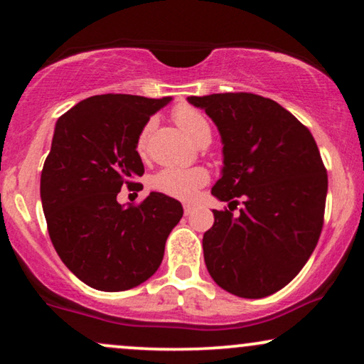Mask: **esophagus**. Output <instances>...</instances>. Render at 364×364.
<instances>
[{
	"instance_id": "1",
	"label": "esophagus",
	"mask_w": 364,
	"mask_h": 364,
	"mask_svg": "<svg viewBox=\"0 0 364 364\" xmlns=\"http://www.w3.org/2000/svg\"><path fill=\"white\" fill-rule=\"evenodd\" d=\"M192 210H193L192 203H183V213H186V215H191Z\"/></svg>"
}]
</instances>
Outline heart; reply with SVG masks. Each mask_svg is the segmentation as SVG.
<instances>
[{
    "label": "heart",
    "instance_id": "1",
    "mask_svg": "<svg viewBox=\"0 0 364 364\" xmlns=\"http://www.w3.org/2000/svg\"><path fill=\"white\" fill-rule=\"evenodd\" d=\"M172 119L178 127L192 139L193 142L202 144L210 141L212 129L207 117L197 107L188 106V104H178L173 107ZM152 131V122L149 121L146 126L139 132L136 149L137 152L144 156L147 149V141ZM208 171L203 167L181 168V167H166L159 171L151 178V187L156 192H161L164 196L181 198V200H191L196 197L198 188H202L208 182Z\"/></svg>",
    "mask_w": 364,
    "mask_h": 364
}]
</instances>
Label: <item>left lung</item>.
Listing matches in <instances>:
<instances>
[{
	"mask_svg": "<svg viewBox=\"0 0 364 364\" xmlns=\"http://www.w3.org/2000/svg\"><path fill=\"white\" fill-rule=\"evenodd\" d=\"M223 142L222 178L203 258L213 282L232 295L263 298L295 278L323 228L328 173L306 126L280 104L252 92L191 96ZM237 198L240 216H233Z\"/></svg>",
	"mask_w": 364,
	"mask_h": 364,
	"instance_id": "8db88e82",
	"label": "left lung"
}]
</instances>
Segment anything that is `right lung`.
I'll return each instance as SVG.
<instances>
[{"label":"right lung","instance_id":"obj_1","mask_svg":"<svg viewBox=\"0 0 364 364\" xmlns=\"http://www.w3.org/2000/svg\"><path fill=\"white\" fill-rule=\"evenodd\" d=\"M171 97L102 94L58 119L41 172L48 232L64 265L102 291L141 285L161 267L166 240L182 218L176 198L151 192L122 207V186L142 191L136 141L149 117Z\"/></svg>","mask_w":364,"mask_h":364}]
</instances>
